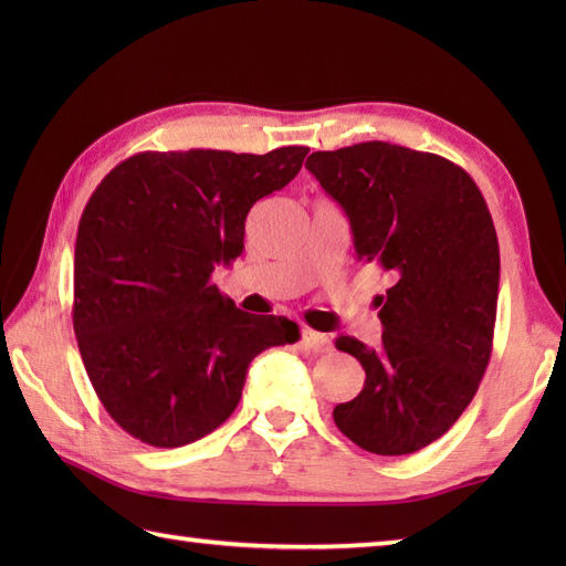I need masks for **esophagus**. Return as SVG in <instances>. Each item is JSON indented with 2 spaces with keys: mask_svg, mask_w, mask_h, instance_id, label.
<instances>
[{
  "mask_svg": "<svg viewBox=\"0 0 566 566\" xmlns=\"http://www.w3.org/2000/svg\"><path fill=\"white\" fill-rule=\"evenodd\" d=\"M302 340H304L308 350H314V353H328L333 347L331 335L318 333V331H308V328L302 333Z\"/></svg>",
  "mask_w": 566,
  "mask_h": 566,
  "instance_id": "obj_1",
  "label": "esophagus"
}]
</instances>
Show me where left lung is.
<instances>
[{
    "label": "left lung",
    "mask_w": 566,
    "mask_h": 566,
    "mask_svg": "<svg viewBox=\"0 0 566 566\" xmlns=\"http://www.w3.org/2000/svg\"><path fill=\"white\" fill-rule=\"evenodd\" d=\"M306 170L350 219L359 260L394 280L375 298V350L335 340L367 375L333 408L335 426L375 454L423 450L474 399L494 345L501 262L486 201L460 165L384 140L318 150Z\"/></svg>",
    "instance_id": "1"
}]
</instances>
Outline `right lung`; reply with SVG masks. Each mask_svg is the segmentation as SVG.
Masks as SVG:
<instances>
[{"label": "right lung", "mask_w": 566, "mask_h": 566, "mask_svg": "<svg viewBox=\"0 0 566 566\" xmlns=\"http://www.w3.org/2000/svg\"><path fill=\"white\" fill-rule=\"evenodd\" d=\"M306 153L146 150L94 189L77 226L72 326L128 436L165 450L209 436L235 411L252 359L302 338L290 318L235 308L211 272L243 252L252 203L290 185Z\"/></svg>", "instance_id": "obj_1"}]
</instances>
